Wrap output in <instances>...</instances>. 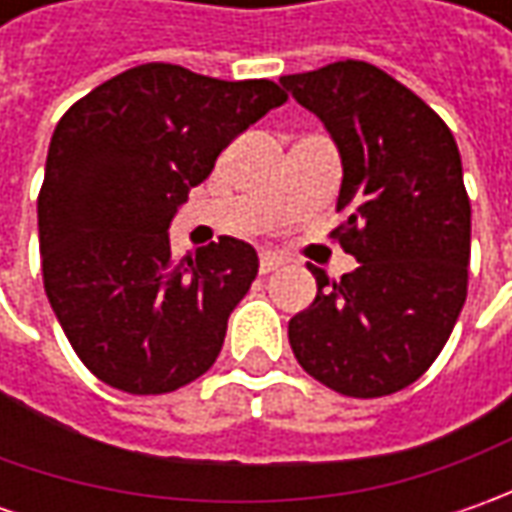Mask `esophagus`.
I'll use <instances>...</instances> for the list:
<instances>
[{"instance_id":"34e87169","label":"esophagus","mask_w":512,"mask_h":512,"mask_svg":"<svg viewBox=\"0 0 512 512\" xmlns=\"http://www.w3.org/2000/svg\"><path fill=\"white\" fill-rule=\"evenodd\" d=\"M282 265H285V256L282 253H276V250H262L259 253V270L262 273H273V270H279Z\"/></svg>"}]
</instances>
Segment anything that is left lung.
Segmentation results:
<instances>
[{"instance_id": "obj_1", "label": "left lung", "mask_w": 512, "mask_h": 512, "mask_svg": "<svg viewBox=\"0 0 512 512\" xmlns=\"http://www.w3.org/2000/svg\"><path fill=\"white\" fill-rule=\"evenodd\" d=\"M279 85L322 119L342 159L333 230L359 267L319 293L287 339L316 382L353 399L413 384L450 339L467 299L470 199L450 128L367 62H333Z\"/></svg>"}]
</instances>
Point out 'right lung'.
<instances>
[{
  "mask_svg": "<svg viewBox=\"0 0 512 512\" xmlns=\"http://www.w3.org/2000/svg\"><path fill=\"white\" fill-rule=\"evenodd\" d=\"M276 82H225L150 62L90 90L50 136L39 190L48 302L96 379L156 396L216 362L256 250L233 236L173 259L170 222L216 156L267 110Z\"/></svg>",
  "mask_w": 512,
  "mask_h": 512,
  "instance_id": "add662e5",
  "label": "right lung"
}]
</instances>
